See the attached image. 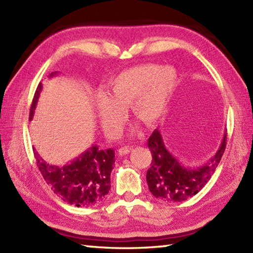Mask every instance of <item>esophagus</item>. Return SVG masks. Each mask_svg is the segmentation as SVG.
I'll return each instance as SVG.
<instances>
[{"label":"esophagus","instance_id":"obj_1","mask_svg":"<svg viewBox=\"0 0 253 253\" xmlns=\"http://www.w3.org/2000/svg\"><path fill=\"white\" fill-rule=\"evenodd\" d=\"M130 148L129 147H122L120 150H118V154L120 155H126L130 152Z\"/></svg>","mask_w":253,"mask_h":253}]
</instances>
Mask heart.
Masks as SVG:
<instances>
[{
    "label": "heart",
    "mask_w": 253,
    "mask_h": 253,
    "mask_svg": "<svg viewBox=\"0 0 253 253\" xmlns=\"http://www.w3.org/2000/svg\"><path fill=\"white\" fill-rule=\"evenodd\" d=\"M177 79L173 67L154 64H142L117 74L96 98L95 110L102 128L109 136H117L127 107L135 120L153 125L168 110Z\"/></svg>",
    "instance_id": "heart-1"
}]
</instances>
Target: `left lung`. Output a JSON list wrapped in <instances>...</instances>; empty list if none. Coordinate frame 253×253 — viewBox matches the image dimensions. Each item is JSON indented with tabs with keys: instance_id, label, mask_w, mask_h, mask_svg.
Wrapping results in <instances>:
<instances>
[{
	"instance_id": "1",
	"label": "left lung",
	"mask_w": 253,
	"mask_h": 253,
	"mask_svg": "<svg viewBox=\"0 0 253 253\" xmlns=\"http://www.w3.org/2000/svg\"><path fill=\"white\" fill-rule=\"evenodd\" d=\"M225 131L221 146L208 162L198 168H187L164 146L161 132L155 129L148 140L152 154L147 171V182L152 195L166 202H181L197 195L215 171L226 148Z\"/></svg>"
}]
</instances>
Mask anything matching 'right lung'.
Listing matches in <instances>:
<instances>
[{
	"mask_svg": "<svg viewBox=\"0 0 253 253\" xmlns=\"http://www.w3.org/2000/svg\"><path fill=\"white\" fill-rule=\"evenodd\" d=\"M52 73L50 77L55 76ZM42 90L39 84L30 107L29 121L34 113ZM37 166L46 184L63 201L75 207H92L102 202L111 189V171L115 162L113 149L101 150L96 144L64 166L46 163L34 149Z\"/></svg>",
	"mask_w": 253,
	"mask_h": 253,
	"instance_id": "right-lung-1",
	"label": "right lung"
}]
</instances>
